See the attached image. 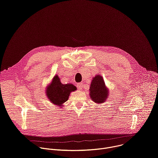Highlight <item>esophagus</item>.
Returning <instances> with one entry per match:
<instances>
[{"label": "esophagus", "instance_id": "1", "mask_svg": "<svg viewBox=\"0 0 158 158\" xmlns=\"http://www.w3.org/2000/svg\"><path fill=\"white\" fill-rule=\"evenodd\" d=\"M77 89H79V90L82 89V87H83V84H82V83H81V82L79 83V84L77 85Z\"/></svg>", "mask_w": 158, "mask_h": 158}]
</instances>
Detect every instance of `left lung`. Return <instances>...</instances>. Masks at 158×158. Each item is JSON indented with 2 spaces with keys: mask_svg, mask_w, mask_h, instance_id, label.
Returning a JSON list of instances; mask_svg holds the SVG:
<instances>
[{
  "mask_svg": "<svg viewBox=\"0 0 158 158\" xmlns=\"http://www.w3.org/2000/svg\"><path fill=\"white\" fill-rule=\"evenodd\" d=\"M89 90L91 98L96 103L104 102L109 94V91L106 87L103 78L99 75L93 78Z\"/></svg>",
  "mask_w": 158,
  "mask_h": 158,
  "instance_id": "8db88e82",
  "label": "left lung"
}]
</instances>
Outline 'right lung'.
<instances>
[{"label": "right lung", "instance_id": "add662e5", "mask_svg": "<svg viewBox=\"0 0 158 158\" xmlns=\"http://www.w3.org/2000/svg\"><path fill=\"white\" fill-rule=\"evenodd\" d=\"M76 87L71 84H62L57 76H55L51 84L46 89L47 96L52 103L56 106H61L62 104L68 100L70 93L76 91Z\"/></svg>", "mask_w": 158, "mask_h": 158}]
</instances>
